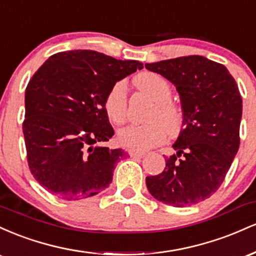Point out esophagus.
<instances>
[{
	"label": "esophagus",
	"mask_w": 256,
	"mask_h": 256,
	"mask_svg": "<svg viewBox=\"0 0 256 256\" xmlns=\"http://www.w3.org/2000/svg\"><path fill=\"white\" fill-rule=\"evenodd\" d=\"M128 155H130L131 158H143L146 155V152H136V150H130V152H128Z\"/></svg>",
	"instance_id": "obj_1"
}]
</instances>
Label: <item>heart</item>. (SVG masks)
<instances>
[{"label":"heart","instance_id":"1","mask_svg":"<svg viewBox=\"0 0 256 256\" xmlns=\"http://www.w3.org/2000/svg\"><path fill=\"white\" fill-rule=\"evenodd\" d=\"M136 85L155 102L148 116V124L130 125L118 134V142L134 150H146L160 146L166 138V130L174 134L182 125L183 116L177 104L171 101V85L156 73H142L136 78ZM106 114L112 122L122 125L128 118V101L124 82H116L106 94L104 101Z\"/></svg>","mask_w":256,"mask_h":256}]
</instances>
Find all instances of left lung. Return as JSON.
Instances as JSON below:
<instances>
[{
    "mask_svg": "<svg viewBox=\"0 0 256 256\" xmlns=\"http://www.w3.org/2000/svg\"><path fill=\"white\" fill-rule=\"evenodd\" d=\"M174 84L183 126L160 174L146 178L152 196L174 207L210 198L226 177L240 148L242 98L224 64L200 55L146 64Z\"/></svg>",
    "mask_w": 256,
    "mask_h": 256,
    "instance_id": "8db88e82",
    "label": "left lung"
}]
</instances>
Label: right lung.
Segmentation results:
<instances>
[{
	"label": "right lung",
	"instance_id": "obj_1",
	"mask_svg": "<svg viewBox=\"0 0 256 256\" xmlns=\"http://www.w3.org/2000/svg\"><path fill=\"white\" fill-rule=\"evenodd\" d=\"M134 60H116L94 50L52 55L25 90L22 122L26 158L46 190L77 201L104 190L122 149L98 146L114 134L104 101L113 84L142 70Z\"/></svg>",
	"mask_w": 256,
	"mask_h": 256
}]
</instances>
